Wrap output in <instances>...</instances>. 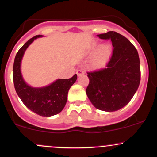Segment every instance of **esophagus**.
I'll list each match as a JSON object with an SVG mask.
<instances>
[{
  "label": "esophagus",
  "mask_w": 157,
  "mask_h": 157,
  "mask_svg": "<svg viewBox=\"0 0 157 157\" xmlns=\"http://www.w3.org/2000/svg\"><path fill=\"white\" fill-rule=\"evenodd\" d=\"M84 74V71H83V70H82V69H78L77 71V75H78V76H80V75H83Z\"/></svg>",
  "instance_id": "obj_1"
}]
</instances>
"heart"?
I'll return each instance as SVG.
<instances>
[{"mask_svg": "<svg viewBox=\"0 0 157 157\" xmlns=\"http://www.w3.org/2000/svg\"><path fill=\"white\" fill-rule=\"evenodd\" d=\"M94 47H97V44H95L94 45ZM111 53V45L106 44L102 45V46L99 48L96 56L93 60V65L95 67H100L105 63V62L109 60L110 55Z\"/></svg>", "mask_w": 157, "mask_h": 157, "instance_id": "heart-1", "label": "heart"}]
</instances>
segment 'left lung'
<instances>
[{
	"instance_id": "8db88e82",
	"label": "left lung",
	"mask_w": 157,
	"mask_h": 157,
	"mask_svg": "<svg viewBox=\"0 0 157 157\" xmlns=\"http://www.w3.org/2000/svg\"><path fill=\"white\" fill-rule=\"evenodd\" d=\"M97 36L111 40L112 55L106 68L87 72L86 94L96 109L111 112L125 106L136 93L140 82V57L134 45L117 32Z\"/></svg>"
}]
</instances>
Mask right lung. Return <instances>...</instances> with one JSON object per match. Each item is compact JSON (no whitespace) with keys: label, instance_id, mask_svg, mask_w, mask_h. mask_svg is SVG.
Returning a JSON list of instances; mask_svg holds the SVG:
<instances>
[{"label":"right lung","instance_id":"obj_1","mask_svg":"<svg viewBox=\"0 0 157 157\" xmlns=\"http://www.w3.org/2000/svg\"><path fill=\"white\" fill-rule=\"evenodd\" d=\"M42 35L32 37L16 54L13 66V82L16 92L23 103L37 114L51 117L57 114L63 109L67 102L68 90L75 83L77 76L75 75L69 79H58L43 88H32L23 80L21 72V63L28 46Z\"/></svg>","mask_w":157,"mask_h":157}]
</instances>
